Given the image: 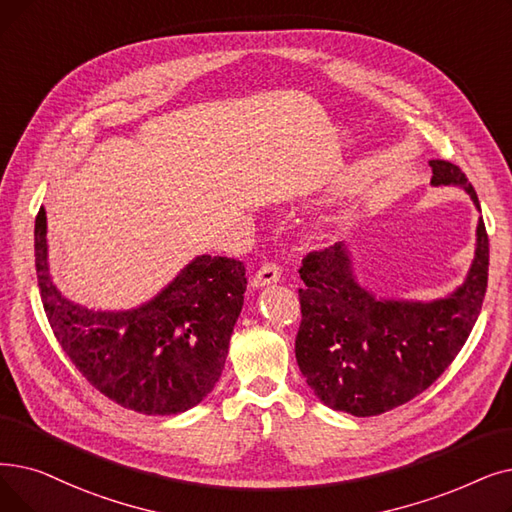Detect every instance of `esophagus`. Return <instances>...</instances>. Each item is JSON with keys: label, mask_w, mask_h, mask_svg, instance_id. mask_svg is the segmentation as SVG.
Here are the masks:
<instances>
[{"label": "esophagus", "mask_w": 512, "mask_h": 512, "mask_svg": "<svg viewBox=\"0 0 512 512\" xmlns=\"http://www.w3.org/2000/svg\"><path fill=\"white\" fill-rule=\"evenodd\" d=\"M282 276V270L280 265L276 261H265L261 268L257 270V274L253 276V286H265V284H272V282H278Z\"/></svg>", "instance_id": "1"}]
</instances>
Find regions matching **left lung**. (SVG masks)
<instances>
[{
    "instance_id": "obj_1",
    "label": "left lung",
    "mask_w": 512,
    "mask_h": 512,
    "mask_svg": "<svg viewBox=\"0 0 512 512\" xmlns=\"http://www.w3.org/2000/svg\"><path fill=\"white\" fill-rule=\"evenodd\" d=\"M433 186H462L479 207L466 175L450 161H431ZM490 238L483 219L464 284L431 303L374 299L355 282L341 242L311 251L299 270L301 324L295 355L320 402L353 416H376L429 389L469 339L487 291Z\"/></svg>"
}]
</instances>
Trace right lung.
<instances>
[{"label":"right lung","instance_id":"add662e5","mask_svg":"<svg viewBox=\"0 0 512 512\" xmlns=\"http://www.w3.org/2000/svg\"><path fill=\"white\" fill-rule=\"evenodd\" d=\"M46 209L35 217V268L54 337L85 381L115 404L148 414L184 412L215 387L226 364L247 278L242 261L196 257L150 303L106 314L66 301L46 257Z\"/></svg>","mask_w":512,"mask_h":512}]
</instances>
